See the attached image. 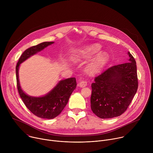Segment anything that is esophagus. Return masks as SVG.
Listing matches in <instances>:
<instances>
[{"mask_svg":"<svg viewBox=\"0 0 153 153\" xmlns=\"http://www.w3.org/2000/svg\"><path fill=\"white\" fill-rule=\"evenodd\" d=\"M87 82L86 81H84V80H83V81H81L79 83V86H80V87H85V86H86V85H87Z\"/></svg>","mask_w":153,"mask_h":153,"instance_id":"34e87169","label":"esophagus"}]
</instances>
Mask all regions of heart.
Listing matches in <instances>:
<instances>
[{
  "label": "heart",
  "instance_id": "1",
  "mask_svg": "<svg viewBox=\"0 0 153 153\" xmlns=\"http://www.w3.org/2000/svg\"><path fill=\"white\" fill-rule=\"evenodd\" d=\"M100 50V46L99 44L92 45L77 51L75 54L74 57L79 60L90 58L97 53ZM108 59V56L105 53H102L98 55L89 66L88 71L90 73H94L99 70L106 63Z\"/></svg>",
  "mask_w": 153,
  "mask_h": 153
}]
</instances>
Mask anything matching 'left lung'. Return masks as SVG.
<instances>
[{"label":"left lung","instance_id":"8db88e82","mask_svg":"<svg viewBox=\"0 0 153 153\" xmlns=\"http://www.w3.org/2000/svg\"><path fill=\"white\" fill-rule=\"evenodd\" d=\"M127 63L114 65L94 78L91 84V108L101 119L122 114L131 102L138 88L136 62L128 52Z\"/></svg>","mask_w":153,"mask_h":153}]
</instances>
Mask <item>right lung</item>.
Segmentation results:
<instances>
[{
    "instance_id": "obj_1",
    "label": "right lung",
    "mask_w": 153,
    "mask_h": 153,
    "mask_svg": "<svg viewBox=\"0 0 153 153\" xmlns=\"http://www.w3.org/2000/svg\"><path fill=\"white\" fill-rule=\"evenodd\" d=\"M53 43V42H43L27 49L20 57L16 67L17 86L22 100L33 114L39 117L47 119L57 117L67 105L71 93L76 88V78L71 77L61 80L46 96L34 97L27 95L21 89L18 70L21 63Z\"/></svg>"
}]
</instances>
